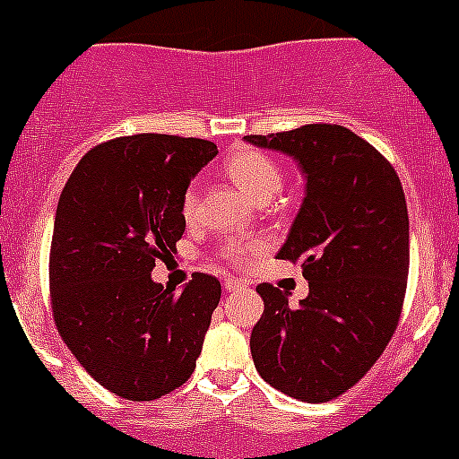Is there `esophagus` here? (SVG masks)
<instances>
[{"label":"esophagus","mask_w":459,"mask_h":459,"mask_svg":"<svg viewBox=\"0 0 459 459\" xmlns=\"http://www.w3.org/2000/svg\"><path fill=\"white\" fill-rule=\"evenodd\" d=\"M244 287H247V284L239 282V280H235V278H229V280H226V282H224V289H226V291H229V293L242 291Z\"/></svg>","instance_id":"34e87169"}]
</instances>
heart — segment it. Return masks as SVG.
I'll list each match as a JSON object with an SVG mask.
<instances>
[{"label":"heart","instance_id":"b5f03b06","mask_svg":"<svg viewBox=\"0 0 459 459\" xmlns=\"http://www.w3.org/2000/svg\"><path fill=\"white\" fill-rule=\"evenodd\" d=\"M224 170L235 181V186H239L248 197L260 204L273 197L282 186V170H280L278 163L266 154L257 152V150H239V152L230 154L224 163ZM197 202L199 190L197 186L190 184L186 188L184 199H181V211L186 217L193 215ZM257 251H260L257 242H239L229 248V255L233 260H244L248 255H255Z\"/></svg>","mask_w":459,"mask_h":459}]
</instances>
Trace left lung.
Masks as SVG:
<instances>
[{
  "instance_id": "8db88e82",
  "label": "left lung",
  "mask_w": 459,
  "mask_h": 459,
  "mask_svg": "<svg viewBox=\"0 0 459 459\" xmlns=\"http://www.w3.org/2000/svg\"><path fill=\"white\" fill-rule=\"evenodd\" d=\"M244 141L293 157L307 179L278 260L302 266L309 296L291 307L287 291L257 284L264 314L251 332L253 363L289 397L332 402L375 366L397 329L411 260L402 181L348 127L314 123Z\"/></svg>"
}]
</instances>
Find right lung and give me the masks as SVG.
<instances>
[{
	"label": "right lung",
	"instance_id": "obj_1",
	"mask_svg": "<svg viewBox=\"0 0 459 459\" xmlns=\"http://www.w3.org/2000/svg\"><path fill=\"white\" fill-rule=\"evenodd\" d=\"M217 154L204 139L136 134L89 150L60 195L48 282L53 320L80 366L109 393L152 402L184 385L221 296L195 273L177 296L157 260L186 230L181 199Z\"/></svg>",
	"mask_w": 459,
	"mask_h": 459
}]
</instances>
